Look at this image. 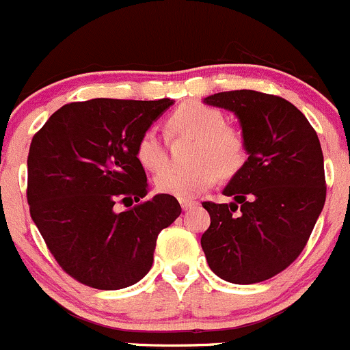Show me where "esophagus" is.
Returning a JSON list of instances; mask_svg holds the SVG:
<instances>
[{
    "label": "esophagus",
    "instance_id": "esophagus-1",
    "mask_svg": "<svg viewBox=\"0 0 350 350\" xmlns=\"http://www.w3.org/2000/svg\"><path fill=\"white\" fill-rule=\"evenodd\" d=\"M197 204H199V202H197V200H192V199H182V200H180V206H182L183 211L192 209V207H196Z\"/></svg>",
    "mask_w": 350,
    "mask_h": 350
}]
</instances>
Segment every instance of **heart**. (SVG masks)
Returning <instances> with one entry per match:
<instances>
[{"instance_id":"1","label":"heart","mask_w":350,"mask_h":350,"mask_svg":"<svg viewBox=\"0 0 350 350\" xmlns=\"http://www.w3.org/2000/svg\"><path fill=\"white\" fill-rule=\"evenodd\" d=\"M175 136L196 137V167L189 170L168 168L154 178L158 192L176 199H193L216 183L219 172L233 175L245 161V137L237 127L228 126L223 112L200 102L183 103L167 120ZM139 163L150 172H160L168 163L167 143L157 127L141 134L136 144Z\"/></svg>"}]
</instances>
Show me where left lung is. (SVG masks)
I'll return each instance as SVG.
<instances>
[{"label": "left lung", "mask_w": 350, "mask_h": 350, "mask_svg": "<svg viewBox=\"0 0 350 350\" xmlns=\"http://www.w3.org/2000/svg\"><path fill=\"white\" fill-rule=\"evenodd\" d=\"M204 103L237 116L248 154L223 189L233 202H202L211 216L200 238L206 260L233 284L267 281L296 260L323 209L320 139L303 112L281 96L234 90Z\"/></svg>", "instance_id": "left-lung-1"}]
</instances>
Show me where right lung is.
<instances>
[{
  "instance_id": "obj_1",
  "label": "right lung",
  "mask_w": 350,
  "mask_h": 350,
  "mask_svg": "<svg viewBox=\"0 0 350 350\" xmlns=\"http://www.w3.org/2000/svg\"><path fill=\"white\" fill-rule=\"evenodd\" d=\"M172 105L170 98L68 103L33 136L30 216L57 264L81 284L107 291L136 284L153 265L160 231L182 213L167 193L129 207L148 193L137 141ZM119 200L130 209L117 213Z\"/></svg>"
}]
</instances>
